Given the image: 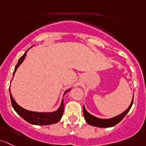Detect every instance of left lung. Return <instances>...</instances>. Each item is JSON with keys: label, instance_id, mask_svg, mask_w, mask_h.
Wrapping results in <instances>:
<instances>
[{"label": "left lung", "instance_id": "left-lung-1", "mask_svg": "<svg viewBox=\"0 0 146 146\" xmlns=\"http://www.w3.org/2000/svg\"><path fill=\"white\" fill-rule=\"evenodd\" d=\"M133 98H132L130 106H129V108H127L124 112L119 114V115L114 117L110 119H101L96 117L94 116V115H91V114L86 110V108L84 106L83 110L84 118H85L86 121V122L88 123V124H90V125L91 126H94V127H100V128H107V127H113V126L117 124L119 122H120V121L123 119V118L126 116V115L128 113V112L130 110L131 108L132 105H133Z\"/></svg>", "mask_w": 146, "mask_h": 146}]
</instances>
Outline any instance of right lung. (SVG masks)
Here are the masks:
<instances>
[{
    "label": "right lung",
    "instance_id": "1",
    "mask_svg": "<svg viewBox=\"0 0 146 146\" xmlns=\"http://www.w3.org/2000/svg\"><path fill=\"white\" fill-rule=\"evenodd\" d=\"M28 50L25 52L23 55L18 60V62L17 65L15 67L14 72H13V76H14L15 72L17 71V68L19 67L21 64L23 62L24 60H25V57L27 55V52ZM71 90V88L66 90L64 91L63 96L66 93L69 92ZM10 100H11L12 106L15 112H17L18 115L20 117H22L25 121L27 122L30 123L31 124H34V125H50V124H53L55 123L58 122L62 118L63 112H64V102H63V99L61 101L60 106L58 109L57 110L54 111V112H33V111H29L25 109V108H22L19 106L15 102V100L13 98V96H12L11 92H10Z\"/></svg>",
    "mask_w": 146,
    "mask_h": 146
}]
</instances>
